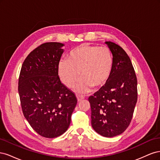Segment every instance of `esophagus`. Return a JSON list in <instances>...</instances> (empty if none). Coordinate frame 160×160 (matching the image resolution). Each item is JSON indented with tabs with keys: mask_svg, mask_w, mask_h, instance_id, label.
I'll list each match as a JSON object with an SVG mask.
<instances>
[{
	"mask_svg": "<svg viewBox=\"0 0 160 160\" xmlns=\"http://www.w3.org/2000/svg\"><path fill=\"white\" fill-rule=\"evenodd\" d=\"M77 101H78V102H79V101H81L82 99H84L83 97L81 96V95H77Z\"/></svg>",
	"mask_w": 160,
	"mask_h": 160,
	"instance_id": "obj_1",
	"label": "esophagus"
}]
</instances>
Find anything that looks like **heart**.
<instances>
[{
	"label": "heart",
	"mask_w": 160,
	"mask_h": 160,
	"mask_svg": "<svg viewBox=\"0 0 160 160\" xmlns=\"http://www.w3.org/2000/svg\"><path fill=\"white\" fill-rule=\"evenodd\" d=\"M113 66L112 52L108 47L81 45L73 48L68 59L58 63L61 81L67 87L73 86L81 77L83 78L76 87L79 93H87L92 87L98 88L107 83Z\"/></svg>",
	"instance_id": "1"
}]
</instances>
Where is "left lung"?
Returning <instances> with one entry per match:
<instances>
[{
	"label": "left lung",
	"instance_id": "8db88e82",
	"mask_svg": "<svg viewBox=\"0 0 160 160\" xmlns=\"http://www.w3.org/2000/svg\"><path fill=\"white\" fill-rule=\"evenodd\" d=\"M105 44L113 57L112 72L89 101L92 128L102 136L112 138L122 133L132 121L138 100V81L126 52L113 42Z\"/></svg>",
	"mask_w": 160,
	"mask_h": 160
}]
</instances>
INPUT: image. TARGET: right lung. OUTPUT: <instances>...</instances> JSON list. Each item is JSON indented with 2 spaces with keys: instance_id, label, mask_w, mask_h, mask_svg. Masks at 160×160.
I'll use <instances>...</instances> for the list:
<instances>
[{
  "instance_id": "1",
  "label": "right lung",
  "mask_w": 160,
  "mask_h": 160,
  "mask_svg": "<svg viewBox=\"0 0 160 160\" xmlns=\"http://www.w3.org/2000/svg\"><path fill=\"white\" fill-rule=\"evenodd\" d=\"M64 45L57 42L41 45L27 57L19 75L23 115L37 133L47 138L66 132L77 103L74 93L61 83L58 75Z\"/></svg>"
}]
</instances>
